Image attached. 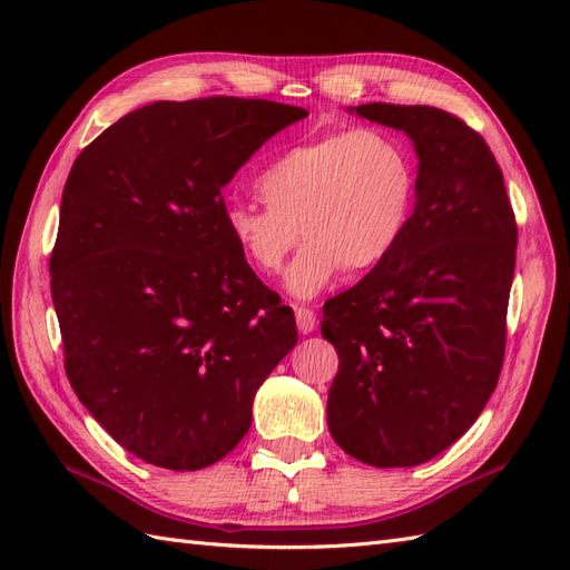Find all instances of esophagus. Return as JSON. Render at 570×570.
Returning <instances> with one entry per match:
<instances>
[{"instance_id": "34e87169", "label": "esophagus", "mask_w": 570, "mask_h": 570, "mask_svg": "<svg viewBox=\"0 0 570 570\" xmlns=\"http://www.w3.org/2000/svg\"><path fill=\"white\" fill-rule=\"evenodd\" d=\"M296 323H298V331L304 333V335L313 333V331H316V325H318L316 313H313L306 306H296Z\"/></svg>"}]
</instances>
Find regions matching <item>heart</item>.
I'll use <instances>...</instances> for the list:
<instances>
[{"label": "heart", "mask_w": 570, "mask_h": 570, "mask_svg": "<svg viewBox=\"0 0 570 570\" xmlns=\"http://www.w3.org/2000/svg\"><path fill=\"white\" fill-rule=\"evenodd\" d=\"M264 205L235 203L225 229L254 269L282 272L298 242L311 239L286 276L298 298L316 296L345 266L370 272L402 245L419 196L409 144L377 127L337 129L284 149L257 178Z\"/></svg>", "instance_id": "1"}]
</instances>
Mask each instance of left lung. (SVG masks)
<instances>
[{
    "label": "left lung",
    "instance_id": "left-lung-1",
    "mask_svg": "<svg viewBox=\"0 0 570 570\" xmlns=\"http://www.w3.org/2000/svg\"><path fill=\"white\" fill-rule=\"evenodd\" d=\"M419 154L411 225L390 259L325 301L335 345L328 429L360 463L411 468L453 445L498 386L517 220L475 129L429 105H357Z\"/></svg>",
    "mask_w": 570,
    "mask_h": 570
}]
</instances>
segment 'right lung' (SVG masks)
Here are the masks:
<instances>
[{
	"label": "right lung",
	"mask_w": 570,
	"mask_h": 570,
	"mask_svg": "<svg viewBox=\"0 0 570 570\" xmlns=\"http://www.w3.org/2000/svg\"><path fill=\"white\" fill-rule=\"evenodd\" d=\"M304 107L154 102L72 164L51 296L72 392L129 453L168 470L225 458L298 341L294 311L225 229L223 186Z\"/></svg>",
	"instance_id": "right-lung-1"
}]
</instances>
